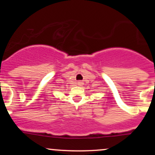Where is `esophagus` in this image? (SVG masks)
Masks as SVG:
<instances>
[{
	"label": "esophagus",
	"mask_w": 155,
	"mask_h": 155,
	"mask_svg": "<svg viewBox=\"0 0 155 155\" xmlns=\"http://www.w3.org/2000/svg\"><path fill=\"white\" fill-rule=\"evenodd\" d=\"M77 84H78V85H79V86H81V85L83 84V83L81 82V81H79V82H78Z\"/></svg>",
	"instance_id": "esophagus-1"
}]
</instances>
